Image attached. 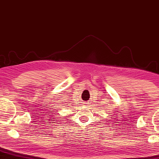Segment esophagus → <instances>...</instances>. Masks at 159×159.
<instances>
[{
  "mask_svg": "<svg viewBox=\"0 0 159 159\" xmlns=\"http://www.w3.org/2000/svg\"><path fill=\"white\" fill-rule=\"evenodd\" d=\"M84 105H87V104H89V103H88V102H84Z\"/></svg>",
  "mask_w": 159,
  "mask_h": 159,
  "instance_id": "34e87169",
  "label": "esophagus"
}]
</instances>
